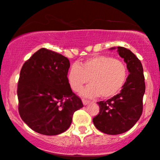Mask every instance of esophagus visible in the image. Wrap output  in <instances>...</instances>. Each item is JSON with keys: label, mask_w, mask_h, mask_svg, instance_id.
Listing matches in <instances>:
<instances>
[{"label": "esophagus", "mask_w": 160, "mask_h": 160, "mask_svg": "<svg viewBox=\"0 0 160 160\" xmlns=\"http://www.w3.org/2000/svg\"><path fill=\"white\" fill-rule=\"evenodd\" d=\"M82 102H83V104L84 105V106H87V105H88V104H89V103H90V102L87 101V100L83 99V100H82Z\"/></svg>", "instance_id": "34e87169"}]
</instances>
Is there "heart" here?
<instances>
[{"label": "heart", "instance_id": "b5f03b06", "mask_svg": "<svg viewBox=\"0 0 160 160\" xmlns=\"http://www.w3.org/2000/svg\"><path fill=\"white\" fill-rule=\"evenodd\" d=\"M128 71L122 61L107 55H95L83 62L73 64L68 73L70 87L74 92L81 90L82 96L103 99L113 97L118 94L125 83Z\"/></svg>", "mask_w": 160, "mask_h": 160}]
</instances>
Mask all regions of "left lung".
Returning <instances> with one entry per match:
<instances>
[{
  "mask_svg": "<svg viewBox=\"0 0 160 160\" xmlns=\"http://www.w3.org/2000/svg\"><path fill=\"white\" fill-rule=\"evenodd\" d=\"M124 58L129 75L120 93L106 101L99 102V113L92 119L98 130L107 134L116 135L126 132L136 124L143 111L145 92L144 76L141 62L129 49L113 47Z\"/></svg>",
  "mask_w": 160,
  "mask_h": 160,
  "instance_id": "1",
  "label": "left lung"
}]
</instances>
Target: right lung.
<instances>
[{"mask_svg":"<svg viewBox=\"0 0 160 160\" xmlns=\"http://www.w3.org/2000/svg\"><path fill=\"white\" fill-rule=\"evenodd\" d=\"M70 61L41 48L24 63L17 87L19 113L36 132L57 135L71 126L75 112L83 107L68 80Z\"/></svg>","mask_w":160,"mask_h":160,"instance_id":"add662e5","label":"right lung"}]
</instances>
